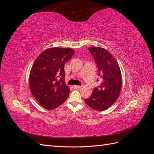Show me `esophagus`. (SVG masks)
I'll list each match as a JSON object with an SVG mask.
<instances>
[{
    "label": "esophagus",
    "mask_w": 154,
    "mask_h": 154,
    "mask_svg": "<svg viewBox=\"0 0 154 154\" xmlns=\"http://www.w3.org/2000/svg\"><path fill=\"white\" fill-rule=\"evenodd\" d=\"M82 87V86H80V85H73L72 86V88H80Z\"/></svg>",
    "instance_id": "esophagus-1"
}]
</instances>
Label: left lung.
Wrapping results in <instances>:
<instances>
[{"mask_svg":"<svg viewBox=\"0 0 154 154\" xmlns=\"http://www.w3.org/2000/svg\"><path fill=\"white\" fill-rule=\"evenodd\" d=\"M98 68L97 75L102 82L94 88L92 94L85 99L92 109L103 111L112 105L119 97L122 87V76L118 63L108 51L100 47L88 48Z\"/></svg>","mask_w":154,"mask_h":154,"instance_id":"8db88e82","label":"left lung"}]
</instances>
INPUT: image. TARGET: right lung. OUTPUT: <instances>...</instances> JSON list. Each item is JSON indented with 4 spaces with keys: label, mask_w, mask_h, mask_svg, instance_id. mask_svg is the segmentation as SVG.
Instances as JSON below:
<instances>
[{
    "label": "right lung",
    "mask_w": 154,
    "mask_h": 154,
    "mask_svg": "<svg viewBox=\"0 0 154 154\" xmlns=\"http://www.w3.org/2000/svg\"><path fill=\"white\" fill-rule=\"evenodd\" d=\"M74 54L72 49L51 48L44 51L32 64L29 88L44 109L53 110L67 99L69 87L65 82L64 65Z\"/></svg>",
    "instance_id": "1"
}]
</instances>
